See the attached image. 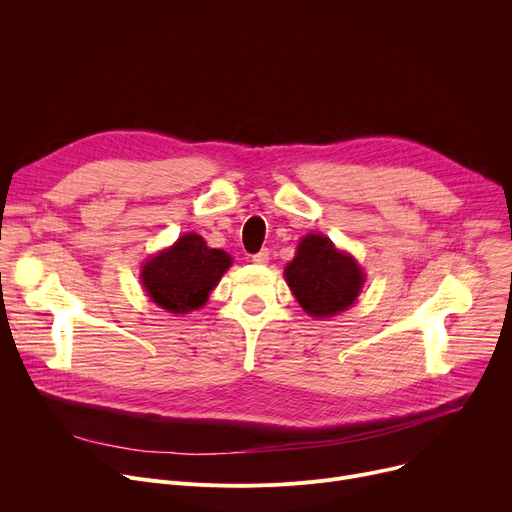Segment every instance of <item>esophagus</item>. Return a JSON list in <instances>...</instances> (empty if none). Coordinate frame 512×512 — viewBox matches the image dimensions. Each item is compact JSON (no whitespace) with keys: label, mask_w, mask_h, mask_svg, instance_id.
Segmentation results:
<instances>
[{"label":"esophagus","mask_w":512,"mask_h":512,"mask_svg":"<svg viewBox=\"0 0 512 512\" xmlns=\"http://www.w3.org/2000/svg\"><path fill=\"white\" fill-rule=\"evenodd\" d=\"M253 263H257V265H265L267 261H270V251H267V249H261L259 253H255L253 257Z\"/></svg>","instance_id":"esophagus-1"}]
</instances>
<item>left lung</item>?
<instances>
[{
    "label": "left lung",
    "mask_w": 512,
    "mask_h": 512,
    "mask_svg": "<svg viewBox=\"0 0 512 512\" xmlns=\"http://www.w3.org/2000/svg\"><path fill=\"white\" fill-rule=\"evenodd\" d=\"M284 278L299 305L311 317H332L351 307L365 282L361 265L342 253L324 234L301 238Z\"/></svg>",
    "instance_id": "8db88e82"
}]
</instances>
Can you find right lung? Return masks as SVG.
I'll use <instances>...</instances> for the list:
<instances>
[{"label":"right lung","instance_id":"1","mask_svg":"<svg viewBox=\"0 0 512 512\" xmlns=\"http://www.w3.org/2000/svg\"><path fill=\"white\" fill-rule=\"evenodd\" d=\"M232 257L222 249H209L207 242L188 232L170 249L159 251L141 270V282L151 301L170 313L201 309L209 292L218 286Z\"/></svg>","mask_w":512,"mask_h":512}]
</instances>
